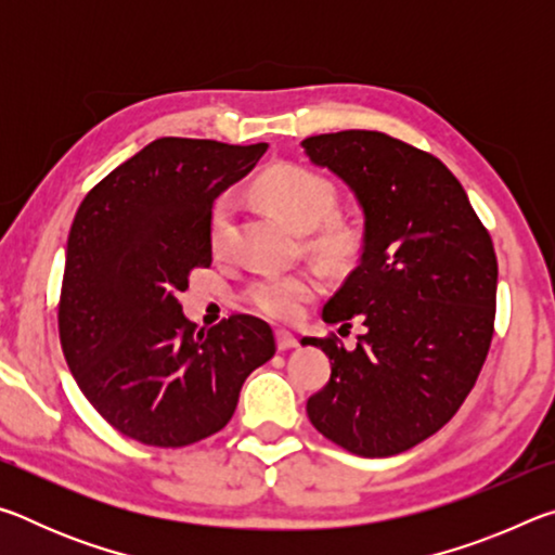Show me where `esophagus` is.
<instances>
[{
  "instance_id": "obj_1",
  "label": "esophagus",
  "mask_w": 555,
  "mask_h": 555,
  "mask_svg": "<svg viewBox=\"0 0 555 555\" xmlns=\"http://www.w3.org/2000/svg\"><path fill=\"white\" fill-rule=\"evenodd\" d=\"M276 347L281 352L294 350V347H298V340L288 331H276Z\"/></svg>"
}]
</instances>
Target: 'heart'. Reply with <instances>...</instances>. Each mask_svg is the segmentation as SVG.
Masks as SVG:
<instances>
[{"instance_id": "obj_1", "label": "heart", "mask_w": 555, "mask_h": 555, "mask_svg": "<svg viewBox=\"0 0 555 555\" xmlns=\"http://www.w3.org/2000/svg\"><path fill=\"white\" fill-rule=\"evenodd\" d=\"M259 193L298 230H311V244L333 261L350 259L360 247V228L335 218V185L313 168L281 164L259 178ZM234 198L220 195L208 220V234L215 251H224L232 242ZM323 291V279L313 269L267 271L244 286V304L269 321L288 323L304 313L306 304Z\"/></svg>"}]
</instances>
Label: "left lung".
Masks as SVG:
<instances>
[{"label": "left lung", "mask_w": 555, "mask_h": 555, "mask_svg": "<svg viewBox=\"0 0 555 555\" xmlns=\"http://www.w3.org/2000/svg\"><path fill=\"white\" fill-rule=\"evenodd\" d=\"M300 146L347 183L364 215L360 267L323 321L367 327L354 350L335 335L304 337L333 367L308 418L354 455H397L443 428L475 387L494 333L492 237L457 178L416 146L367 129Z\"/></svg>", "instance_id": "8db88e82"}]
</instances>
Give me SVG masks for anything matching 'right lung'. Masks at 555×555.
<instances>
[{
  "instance_id": "1",
  "label": "right lung",
  "mask_w": 555,
  "mask_h": 555,
  "mask_svg": "<svg viewBox=\"0 0 555 555\" xmlns=\"http://www.w3.org/2000/svg\"><path fill=\"white\" fill-rule=\"evenodd\" d=\"M267 149L156 139L75 212L59 304L63 354L100 416L139 443L183 448L218 434L244 379L276 352L259 318L232 315L203 333L176 298L212 261L215 198Z\"/></svg>"
}]
</instances>
